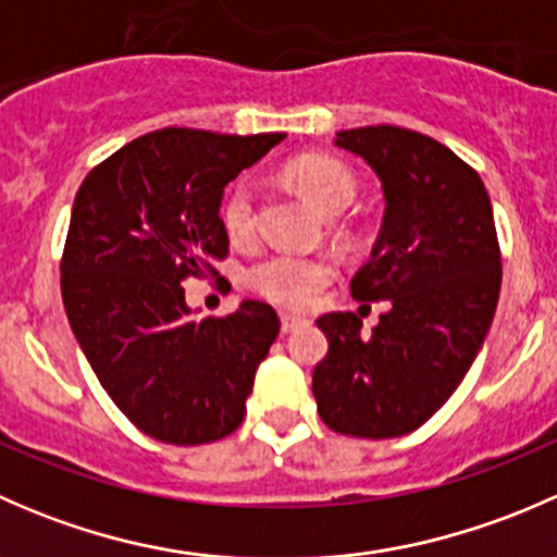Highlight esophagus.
<instances>
[{"label":"esophagus","instance_id":"1","mask_svg":"<svg viewBox=\"0 0 557 557\" xmlns=\"http://www.w3.org/2000/svg\"><path fill=\"white\" fill-rule=\"evenodd\" d=\"M305 323H307V320L296 318V314H280V329H283V334H290V331L301 329Z\"/></svg>","mask_w":557,"mask_h":557}]
</instances>
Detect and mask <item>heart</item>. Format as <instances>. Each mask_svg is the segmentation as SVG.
I'll return each instance as SVG.
<instances>
[{"label":"heart","mask_w":557,"mask_h":557,"mask_svg":"<svg viewBox=\"0 0 557 557\" xmlns=\"http://www.w3.org/2000/svg\"><path fill=\"white\" fill-rule=\"evenodd\" d=\"M290 183L323 215H339L356 199V177L331 156H301L288 164ZM221 223L234 245H243L256 232V188L252 180L239 177L228 185L221 201ZM336 267L325 256L272 252L245 272L247 288L285 310H307L320 290L334 280Z\"/></svg>","instance_id":"heart-1"}]
</instances>
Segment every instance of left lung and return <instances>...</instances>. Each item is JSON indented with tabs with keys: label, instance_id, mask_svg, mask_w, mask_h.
Returning <instances> with one entry per match:
<instances>
[{
	"label": "left lung",
	"instance_id": "1",
	"mask_svg": "<svg viewBox=\"0 0 557 557\" xmlns=\"http://www.w3.org/2000/svg\"><path fill=\"white\" fill-rule=\"evenodd\" d=\"M336 145L383 180V228L350 290L387 299V312L369 336L356 312L318 318L329 352L312 393L336 434L393 440L420 429L474 363L496 314L502 247L480 174L447 145L387 123L347 128Z\"/></svg>",
	"mask_w": 557,
	"mask_h": 557
}]
</instances>
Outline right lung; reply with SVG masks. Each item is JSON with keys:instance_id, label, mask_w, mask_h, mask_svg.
Masks as SVG:
<instances>
[{"instance_id": "right-lung-1", "label": "right lung", "mask_w": 557, "mask_h": 557, "mask_svg": "<svg viewBox=\"0 0 557 557\" xmlns=\"http://www.w3.org/2000/svg\"><path fill=\"white\" fill-rule=\"evenodd\" d=\"M285 134L159 128L83 180L61 256V299L94 374L143 434L207 445L239 429L280 318L247 299L190 318L183 283L228 256L223 188Z\"/></svg>"}]
</instances>
